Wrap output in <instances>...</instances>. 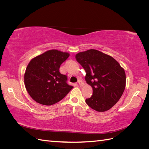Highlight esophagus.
Masks as SVG:
<instances>
[{
	"label": "esophagus",
	"instance_id": "esophagus-1",
	"mask_svg": "<svg viewBox=\"0 0 149 149\" xmlns=\"http://www.w3.org/2000/svg\"><path fill=\"white\" fill-rule=\"evenodd\" d=\"M78 84H79V86H80V87L83 86L84 85V83H83V82L81 80H79V81H78Z\"/></svg>",
	"mask_w": 149,
	"mask_h": 149
}]
</instances>
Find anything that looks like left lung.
Returning a JSON list of instances; mask_svg holds the SVG:
<instances>
[{"mask_svg":"<svg viewBox=\"0 0 149 149\" xmlns=\"http://www.w3.org/2000/svg\"><path fill=\"white\" fill-rule=\"evenodd\" d=\"M75 58L86 73V81L93 88V95L86 102L98 112L110 109L120 100L125 88L123 68L112 56L94 49L79 52Z\"/></svg>","mask_w":149,"mask_h":149,"instance_id":"left-lung-1","label":"left lung"}]
</instances>
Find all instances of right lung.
<instances>
[{
  "instance_id": "1",
  "label": "right lung",
  "mask_w": 149,
  "mask_h": 149,
  "mask_svg": "<svg viewBox=\"0 0 149 149\" xmlns=\"http://www.w3.org/2000/svg\"><path fill=\"white\" fill-rule=\"evenodd\" d=\"M70 54L50 49L33 58L24 74V83L29 95L37 102L53 105L63 100L73 87L67 84V76L59 69Z\"/></svg>"
}]
</instances>
